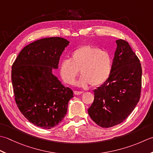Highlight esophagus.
Wrapping results in <instances>:
<instances>
[{"label": "esophagus", "mask_w": 153, "mask_h": 153, "mask_svg": "<svg viewBox=\"0 0 153 153\" xmlns=\"http://www.w3.org/2000/svg\"><path fill=\"white\" fill-rule=\"evenodd\" d=\"M83 92L82 91H76V90H75V91H74V94L75 95H80L81 94H82Z\"/></svg>", "instance_id": "obj_1"}]
</instances>
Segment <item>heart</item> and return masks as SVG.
<instances>
[{
    "mask_svg": "<svg viewBox=\"0 0 153 153\" xmlns=\"http://www.w3.org/2000/svg\"><path fill=\"white\" fill-rule=\"evenodd\" d=\"M112 59L109 53L96 47L85 45L78 48L71 54V59H64L59 66L61 76L65 83L75 84L79 70L82 76L78 85L92 87L102 85L110 77Z\"/></svg>",
    "mask_w": 153,
    "mask_h": 153,
    "instance_id": "obj_1",
    "label": "heart"
}]
</instances>
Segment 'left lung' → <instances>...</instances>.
<instances>
[{"label":"left lung","instance_id":"left-lung-1","mask_svg":"<svg viewBox=\"0 0 153 153\" xmlns=\"http://www.w3.org/2000/svg\"><path fill=\"white\" fill-rule=\"evenodd\" d=\"M116 43L110 76L94 90V102L88 110L91 119L104 128L122 123L141 97L142 68L139 59L128 42L120 39Z\"/></svg>","mask_w":153,"mask_h":153}]
</instances>
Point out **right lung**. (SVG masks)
Listing matches in <instances>:
<instances>
[{"mask_svg":"<svg viewBox=\"0 0 153 153\" xmlns=\"http://www.w3.org/2000/svg\"><path fill=\"white\" fill-rule=\"evenodd\" d=\"M69 42L59 37L31 43L22 50L12 66L15 101L30 122L51 129L63 120L73 90L52 73Z\"/></svg>","mask_w":153,"mask_h":153,"instance_id":"add662e5","label":"right lung"}]
</instances>
